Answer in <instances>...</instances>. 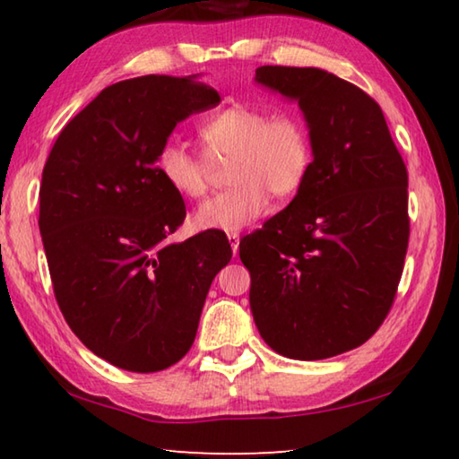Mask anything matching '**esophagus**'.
Returning a JSON list of instances; mask_svg holds the SVG:
<instances>
[{
    "label": "esophagus",
    "mask_w": 459,
    "mask_h": 459,
    "mask_svg": "<svg viewBox=\"0 0 459 459\" xmlns=\"http://www.w3.org/2000/svg\"><path fill=\"white\" fill-rule=\"evenodd\" d=\"M229 243H230V248H232V253H238V243H240V237H238V232H229Z\"/></svg>",
    "instance_id": "34e87169"
}]
</instances>
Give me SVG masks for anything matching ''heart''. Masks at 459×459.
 Returning <instances> with one entry per match:
<instances>
[{"instance_id":"heart-1","label":"heart","mask_w":459,"mask_h":459,"mask_svg":"<svg viewBox=\"0 0 459 459\" xmlns=\"http://www.w3.org/2000/svg\"><path fill=\"white\" fill-rule=\"evenodd\" d=\"M204 154L169 140L158 150L156 164L178 195L198 198L206 193L211 160L230 158V188L196 208L198 229L235 232L266 212L274 196L295 195L309 174L313 148L309 128L293 110L266 112L253 106H230L198 128Z\"/></svg>"}]
</instances>
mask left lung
Segmentation results:
<instances>
[{"instance_id": "1", "label": "left lung", "mask_w": 459, "mask_h": 459, "mask_svg": "<svg viewBox=\"0 0 459 459\" xmlns=\"http://www.w3.org/2000/svg\"><path fill=\"white\" fill-rule=\"evenodd\" d=\"M299 102L313 162L285 211L238 245L264 343L315 361L363 345L394 305L410 240L407 169L379 104L319 68L261 65Z\"/></svg>"}]
</instances>
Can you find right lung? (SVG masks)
<instances>
[{
    "label": "right lung",
    "mask_w": 459,
    "mask_h": 459,
    "mask_svg": "<svg viewBox=\"0 0 459 459\" xmlns=\"http://www.w3.org/2000/svg\"><path fill=\"white\" fill-rule=\"evenodd\" d=\"M196 76L104 88L65 124L39 186V232L56 301L91 353L154 373L193 347L208 289L232 251L221 230L166 245L186 216L156 156L174 126L219 106Z\"/></svg>",
    "instance_id": "1"
}]
</instances>
